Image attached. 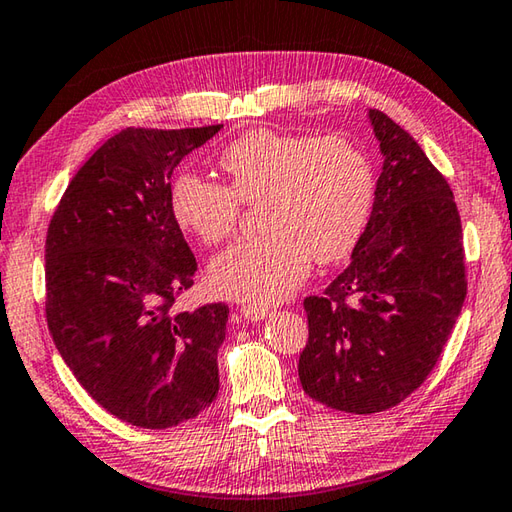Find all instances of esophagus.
I'll return each instance as SVG.
<instances>
[{
    "instance_id": "obj_1",
    "label": "esophagus",
    "mask_w": 512,
    "mask_h": 512,
    "mask_svg": "<svg viewBox=\"0 0 512 512\" xmlns=\"http://www.w3.org/2000/svg\"><path fill=\"white\" fill-rule=\"evenodd\" d=\"M239 313L244 320L257 322V320L268 318V315H271V309H266V306H241Z\"/></svg>"
}]
</instances>
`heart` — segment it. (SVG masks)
Here are the masks:
<instances>
[{
	"label": "heart",
	"instance_id": "obj_1",
	"mask_svg": "<svg viewBox=\"0 0 512 512\" xmlns=\"http://www.w3.org/2000/svg\"><path fill=\"white\" fill-rule=\"evenodd\" d=\"M228 185L181 174L172 212L203 244H219L237 226L241 203L259 201L262 235L239 239L210 264L219 295L273 304L291 295L320 264L351 255L365 232L376 181L367 156L340 136L250 129L219 156Z\"/></svg>",
	"mask_w": 512,
	"mask_h": 512
}]
</instances>
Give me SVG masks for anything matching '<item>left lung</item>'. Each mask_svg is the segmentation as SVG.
<instances>
[{
  "instance_id": "left-lung-1",
  "label": "left lung",
  "mask_w": 512,
  "mask_h": 512,
  "mask_svg": "<svg viewBox=\"0 0 512 512\" xmlns=\"http://www.w3.org/2000/svg\"><path fill=\"white\" fill-rule=\"evenodd\" d=\"M383 154L374 208L351 264L304 300L300 383L313 401L374 414L434 369L466 300L461 217L445 176L414 138L369 109Z\"/></svg>"
}]
</instances>
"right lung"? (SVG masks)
Wrapping results in <instances>:
<instances>
[{"mask_svg": "<svg viewBox=\"0 0 512 512\" xmlns=\"http://www.w3.org/2000/svg\"><path fill=\"white\" fill-rule=\"evenodd\" d=\"M221 125L127 127L80 167L46 232V322L94 401L147 430L215 401L228 306L174 311L197 259L172 212V172Z\"/></svg>", "mask_w": 512, "mask_h": 512, "instance_id": "obj_1", "label": "right lung"}]
</instances>
